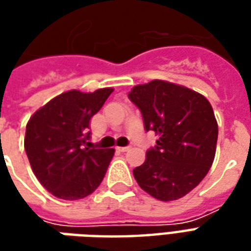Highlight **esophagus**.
Returning <instances> with one entry per match:
<instances>
[{
	"instance_id": "34e87169",
	"label": "esophagus",
	"mask_w": 251,
	"mask_h": 251,
	"mask_svg": "<svg viewBox=\"0 0 251 251\" xmlns=\"http://www.w3.org/2000/svg\"><path fill=\"white\" fill-rule=\"evenodd\" d=\"M130 147H118L117 148V151H120V152H126V151H129Z\"/></svg>"
}]
</instances>
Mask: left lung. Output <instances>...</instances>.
I'll return each instance as SVG.
<instances>
[{
    "instance_id": "8db88e82",
    "label": "left lung",
    "mask_w": 251,
    "mask_h": 251,
    "mask_svg": "<svg viewBox=\"0 0 251 251\" xmlns=\"http://www.w3.org/2000/svg\"><path fill=\"white\" fill-rule=\"evenodd\" d=\"M145 130L158 134L145 163L133 169L145 192L163 201L191 192L208 174L216 151L218 124L210 102L200 94L164 80L131 88Z\"/></svg>"
}]
</instances>
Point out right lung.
<instances>
[{
  "label": "right lung",
  "instance_id": "obj_1",
  "mask_svg": "<svg viewBox=\"0 0 251 251\" xmlns=\"http://www.w3.org/2000/svg\"><path fill=\"white\" fill-rule=\"evenodd\" d=\"M113 88L67 91L37 110L25 131V152L41 185L63 200L83 199L102 183L114 149L91 147L90 121Z\"/></svg>",
  "mask_w": 251,
  "mask_h": 251
}]
</instances>
